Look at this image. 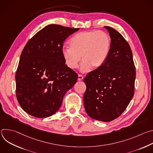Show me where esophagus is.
I'll return each mask as SVG.
<instances>
[{"mask_svg": "<svg viewBox=\"0 0 153 153\" xmlns=\"http://www.w3.org/2000/svg\"><path fill=\"white\" fill-rule=\"evenodd\" d=\"M83 79V76H82V75H80V74H79L78 75V80H82V79Z\"/></svg>", "mask_w": 153, "mask_h": 153, "instance_id": "esophagus-1", "label": "esophagus"}]
</instances>
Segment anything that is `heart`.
<instances>
[{
  "label": "heart",
  "instance_id": "1",
  "mask_svg": "<svg viewBox=\"0 0 153 153\" xmlns=\"http://www.w3.org/2000/svg\"><path fill=\"white\" fill-rule=\"evenodd\" d=\"M70 47L62 50L65 65L75 70L81 60L80 70H96L106 61L111 48V38L102 31H84L74 35L69 41Z\"/></svg>",
  "mask_w": 153,
  "mask_h": 153
}]
</instances>
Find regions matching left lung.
<instances>
[{
    "mask_svg": "<svg viewBox=\"0 0 153 153\" xmlns=\"http://www.w3.org/2000/svg\"><path fill=\"white\" fill-rule=\"evenodd\" d=\"M110 33L111 48L101 67L84 78L85 111L92 119L107 122L118 118L134 94L136 68L129 45L115 29Z\"/></svg>",
    "mask_w": 153,
    "mask_h": 153,
    "instance_id": "1",
    "label": "left lung"
}]
</instances>
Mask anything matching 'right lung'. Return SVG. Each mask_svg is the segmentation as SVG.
Listing matches in <instances>:
<instances>
[{
    "label": "right lung",
    "instance_id": "right-lung-1",
    "mask_svg": "<svg viewBox=\"0 0 153 153\" xmlns=\"http://www.w3.org/2000/svg\"><path fill=\"white\" fill-rule=\"evenodd\" d=\"M79 30L49 25L27 43L16 73V97L27 113L37 118L53 115L76 83L78 75L65 65L62 50L65 39Z\"/></svg>",
    "mask_w": 153,
    "mask_h": 153
}]
</instances>
